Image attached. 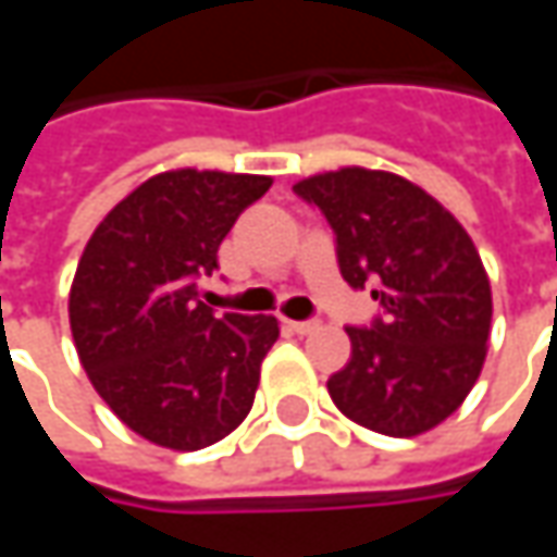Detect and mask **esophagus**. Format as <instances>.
I'll list each match as a JSON object with an SVG mask.
<instances>
[{
	"mask_svg": "<svg viewBox=\"0 0 557 557\" xmlns=\"http://www.w3.org/2000/svg\"><path fill=\"white\" fill-rule=\"evenodd\" d=\"M285 325H288V332H294V334H312V332H319V329H322V325H319V322H315V319H310V322H285Z\"/></svg>",
	"mask_w": 557,
	"mask_h": 557,
	"instance_id": "34e87169",
	"label": "esophagus"
}]
</instances>
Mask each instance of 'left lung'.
Returning a JSON list of instances; mask_svg holds the SVG:
<instances>
[{
	"label": "left lung",
	"mask_w": 557,
	"mask_h": 557,
	"mask_svg": "<svg viewBox=\"0 0 557 557\" xmlns=\"http://www.w3.org/2000/svg\"><path fill=\"white\" fill-rule=\"evenodd\" d=\"M337 235L347 285L372 282L384 319L347 329L350 362L329 377L344 416L387 437H418L453 416L481 377L493 290L461 223L424 188L366 166L300 180Z\"/></svg>",
	"instance_id": "1"
}]
</instances>
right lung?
<instances>
[{"mask_svg":"<svg viewBox=\"0 0 557 557\" xmlns=\"http://www.w3.org/2000/svg\"><path fill=\"white\" fill-rule=\"evenodd\" d=\"M269 176L166 170L98 223L71 285V334L98 396L139 437L195 453L250 412L275 315L213 310L198 278Z\"/></svg>","mask_w":557,"mask_h":557,"instance_id":"add662e5","label":"right lung"}]
</instances>
